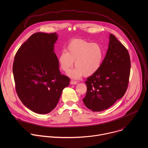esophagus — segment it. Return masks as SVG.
Segmentation results:
<instances>
[{"label":"esophagus","instance_id":"1","mask_svg":"<svg viewBox=\"0 0 148 148\" xmlns=\"http://www.w3.org/2000/svg\"><path fill=\"white\" fill-rule=\"evenodd\" d=\"M77 84V81H73L71 80L70 81V84L71 85H74V84Z\"/></svg>","mask_w":148,"mask_h":148}]
</instances>
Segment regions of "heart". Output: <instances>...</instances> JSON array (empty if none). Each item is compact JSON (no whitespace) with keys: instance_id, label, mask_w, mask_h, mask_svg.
<instances>
[{"instance_id":"obj_1","label":"heart","mask_w":148,"mask_h":148,"mask_svg":"<svg viewBox=\"0 0 148 148\" xmlns=\"http://www.w3.org/2000/svg\"><path fill=\"white\" fill-rule=\"evenodd\" d=\"M66 51L60 53L58 62L61 69L67 74L73 66V61H75L76 69L69 74L73 78L77 79L83 75H92L102 66L104 51L98 43L74 39L68 44Z\"/></svg>"}]
</instances>
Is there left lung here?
I'll use <instances>...</instances> for the list:
<instances>
[{
	"label": "left lung",
	"instance_id": "left-lung-1",
	"mask_svg": "<svg viewBox=\"0 0 148 148\" xmlns=\"http://www.w3.org/2000/svg\"><path fill=\"white\" fill-rule=\"evenodd\" d=\"M130 70L127 49L110 34L108 49L100 69L85 81L87 90L84 103L94 112L109 108L125 94Z\"/></svg>",
	"mask_w": 148,
	"mask_h": 148
}]
</instances>
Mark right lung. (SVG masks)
Here are the masks:
<instances>
[{
	"instance_id": "1",
	"label": "right lung",
	"mask_w": 148,
	"mask_h": 148,
	"mask_svg": "<svg viewBox=\"0 0 148 148\" xmlns=\"http://www.w3.org/2000/svg\"><path fill=\"white\" fill-rule=\"evenodd\" d=\"M57 38L56 33H36L14 57L13 73L17 94L26 107L37 114L50 112L70 81L59 70L54 51Z\"/></svg>"
}]
</instances>
